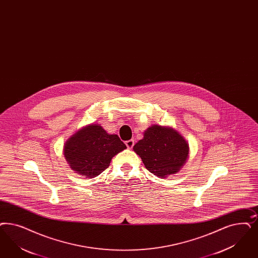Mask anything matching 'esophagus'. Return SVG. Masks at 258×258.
<instances>
[{"label":"esophagus","instance_id":"obj_1","mask_svg":"<svg viewBox=\"0 0 258 258\" xmlns=\"http://www.w3.org/2000/svg\"><path fill=\"white\" fill-rule=\"evenodd\" d=\"M125 146L127 147V149H133V147L134 146V140H133V139H131V140L125 141Z\"/></svg>","mask_w":258,"mask_h":258}]
</instances>
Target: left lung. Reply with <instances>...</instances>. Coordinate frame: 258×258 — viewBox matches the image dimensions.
Returning <instances> with one entry per match:
<instances>
[{"instance_id": "obj_1", "label": "left lung", "mask_w": 258, "mask_h": 258, "mask_svg": "<svg viewBox=\"0 0 258 258\" xmlns=\"http://www.w3.org/2000/svg\"><path fill=\"white\" fill-rule=\"evenodd\" d=\"M134 151L150 172L165 178L183 167L189 149L187 141L175 130L154 124L144 133L142 140L134 145Z\"/></svg>"}]
</instances>
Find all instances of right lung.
<instances>
[{
  "label": "right lung",
  "mask_w": 258,
  "mask_h": 258,
  "mask_svg": "<svg viewBox=\"0 0 258 258\" xmlns=\"http://www.w3.org/2000/svg\"><path fill=\"white\" fill-rule=\"evenodd\" d=\"M126 149L118 135L108 134L99 124L83 127L66 142L63 155L71 169L87 178L108 168L113 156Z\"/></svg>",
  "instance_id": "add662e5"
}]
</instances>
